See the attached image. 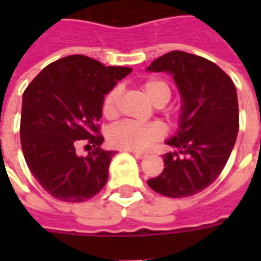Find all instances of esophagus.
Returning <instances> with one entry per match:
<instances>
[{"label":"esophagus","instance_id":"esophagus-1","mask_svg":"<svg viewBox=\"0 0 261 261\" xmlns=\"http://www.w3.org/2000/svg\"><path fill=\"white\" fill-rule=\"evenodd\" d=\"M133 155H134L137 159H142V158H145V156H147V153L140 152V151H133Z\"/></svg>","mask_w":261,"mask_h":261}]
</instances>
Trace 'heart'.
I'll list each match as a JSON object with an SVG mask.
<instances>
[{
	"label": "heart",
	"mask_w": 261,
	"mask_h": 261,
	"mask_svg": "<svg viewBox=\"0 0 261 261\" xmlns=\"http://www.w3.org/2000/svg\"><path fill=\"white\" fill-rule=\"evenodd\" d=\"M144 95L147 96L153 106H164L169 102L170 86L168 82L159 78L145 81L141 85ZM102 113L109 120L116 119L120 113V91L113 88L105 95L102 102ZM166 134V128L162 123L153 121L147 124H137V123H120L113 125L108 133V140L110 145L120 149L128 151H145Z\"/></svg>",
	"instance_id": "heart-1"
}]
</instances>
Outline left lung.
Instances as JSON below:
<instances>
[{"label":"left lung","mask_w":261,"mask_h":261,"mask_svg":"<svg viewBox=\"0 0 261 261\" xmlns=\"http://www.w3.org/2000/svg\"><path fill=\"white\" fill-rule=\"evenodd\" d=\"M147 69L173 75L183 100L179 130L166 141L176 151L165 153L162 173L148 186L173 198L194 196L215 181L233 149L239 130L236 88L213 61L186 51L164 54Z\"/></svg>","instance_id":"1"}]
</instances>
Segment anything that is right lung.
Wrapping results in <instances>:
<instances>
[{"label":"right lung","instance_id":"1","mask_svg":"<svg viewBox=\"0 0 261 261\" xmlns=\"http://www.w3.org/2000/svg\"><path fill=\"white\" fill-rule=\"evenodd\" d=\"M131 72L106 67L82 54L48 64L28 85L22 99L20 144L26 165L40 186L57 200L82 202L108 183L116 152L100 148L105 95ZM86 142L94 149L80 157Z\"/></svg>","mask_w":261,"mask_h":261}]
</instances>
